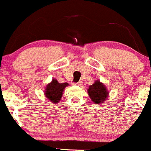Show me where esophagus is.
Returning a JSON list of instances; mask_svg holds the SVG:
<instances>
[{
  "label": "esophagus",
  "mask_w": 151,
  "mask_h": 151,
  "mask_svg": "<svg viewBox=\"0 0 151 151\" xmlns=\"http://www.w3.org/2000/svg\"><path fill=\"white\" fill-rule=\"evenodd\" d=\"M73 84H74V85H79V86H81V85H82V82H77V83H73Z\"/></svg>",
  "instance_id": "esophagus-1"
}]
</instances>
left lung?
Wrapping results in <instances>:
<instances>
[{
	"label": "left lung",
	"mask_w": 151,
	"mask_h": 151,
	"mask_svg": "<svg viewBox=\"0 0 151 151\" xmlns=\"http://www.w3.org/2000/svg\"><path fill=\"white\" fill-rule=\"evenodd\" d=\"M87 93L91 100L94 104H100L105 102L109 97V91L105 84L101 82L99 79L95 80L93 84L90 85L87 89Z\"/></svg>",
	"instance_id": "1"
}]
</instances>
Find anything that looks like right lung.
<instances>
[{"label": "right lung", "instance_id": "1", "mask_svg": "<svg viewBox=\"0 0 151 151\" xmlns=\"http://www.w3.org/2000/svg\"><path fill=\"white\" fill-rule=\"evenodd\" d=\"M69 86L67 82L59 83L56 79H53L50 83H49L44 89V95L51 102L57 104L62 99L64 89Z\"/></svg>", "mask_w": 151, "mask_h": 151}]
</instances>
